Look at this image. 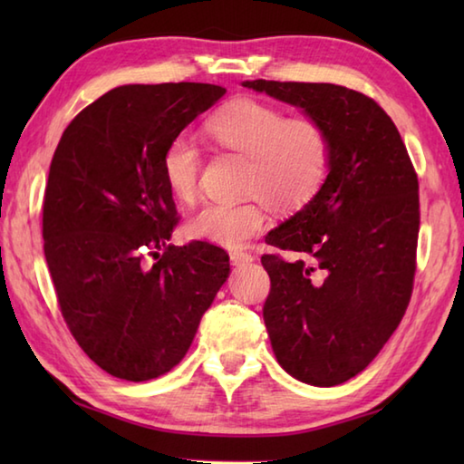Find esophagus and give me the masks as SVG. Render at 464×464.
<instances>
[{"label": "esophagus", "mask_w": 464, "mask_h": 464, "mask_svg": "<svg viewBox=\"0 0 464 464\" xmlns=\"http://www.w3.org/2000/svg\"><path fill=\"white\" fill-rule=\"evenodd\" d=\"M229 257H231V263H233V265H247V263L253 261V255L245 253V251H237V249L231 251Z\"/></svg>", "instance_id": "obj_1"}]
</instances>
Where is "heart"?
I'll use <instances>...</instances> for the list:
<instances>
[{
  "label": "heart",
  "mask_w": 464,
  "mask_h": 464,
  "mask_svg": "<svg viewBox=\"0 0 464 464\" xmlns=\"http://www.w3.org/2000/svg\"><path fill=\"white\" fill-rule=\"evenodd\" d=\"M205 130L217 145L247 157V189L279 209L309 201L327 179L331 135L313 117H287L275 105L241 100L217 111ZM161 169L175 199L193 201L201 151L189 135L167 143ZM263 223L265 213L255 201L205 203L187 223V233L223 247H241Z\"/></svg>",
  "instance_id": "b5f03b06"
}]
</instances>
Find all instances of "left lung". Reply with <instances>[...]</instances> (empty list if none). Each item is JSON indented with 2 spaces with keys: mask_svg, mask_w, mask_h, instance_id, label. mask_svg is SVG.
I'll return each mask as SVG.
<instances>
[{
  "mask_svg": "<svg viewBox=\"0 0 464 464\" xmlns=\"http://www.w3.org/2000/svg\"><path fill=\"white\" fill-rule=\"evenodd\" d=\"M331 135L327 179L269 231L263 307L271 347L291 377L334 387L369 367L402 319L415 277L419 181L395 123L371 97L333 83L243 82Z\"/></svg>",
  "mask_w": 464,
  "mask_h": 464,
  "instance_id": "8db88e82",
  "label": "left lung"
}]
</instances>
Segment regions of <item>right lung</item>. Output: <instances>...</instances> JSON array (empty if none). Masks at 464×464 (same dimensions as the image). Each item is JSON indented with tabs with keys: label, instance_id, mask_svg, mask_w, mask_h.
<instances>
[{
	"label": "right lung",
	"instance_id": "add662e5",
	"mask_svg": "<svg viewBox=\"0 0 464 464\" xmlns=\"http://www.w3.org/2000/svg\"><path fill=\"white\" fill-rule=\"evenodd\" d=\"M223 95L211 83L115 87L67 125L49 165L44 251L59 307L117 379L179 364L231 273L221 247L169 243L177 209L161 169L167 143Z\"/></svg>",
	"mask_w": 464,
	"mask_h": 464
}]
</instances>
